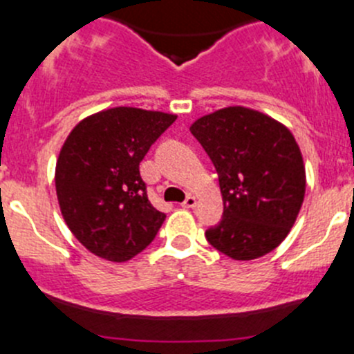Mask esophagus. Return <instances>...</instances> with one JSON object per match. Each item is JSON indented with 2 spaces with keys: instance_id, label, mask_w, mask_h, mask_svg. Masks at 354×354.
Here are the masks:
<instances>
[{
  "instance_id": "1",
  "label": "esophagus",
  "mask_w": 354,
  "mask_h": 354,
  "mask_svg": "<svg viewBox=\"0 0 354 354\" xmlns=\"http://www.w3.org/2000/svg\"><path fill=\"white\" fill-rule=\"evenodd\" d=\"M183 207H187V209H192V207H195V205H197V198L194 197V195H188L187 198H185L183 201Z\"/></svg>"
}]
</instances>
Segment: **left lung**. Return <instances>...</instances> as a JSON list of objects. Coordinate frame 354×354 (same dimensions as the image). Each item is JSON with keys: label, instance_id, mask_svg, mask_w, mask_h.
Here are the masks:
<instances>
[{"label": "left lung", "instance_id": "left-lung-1", "mask_svg": "<svg viewBox=\"0 0 354 354\" xmlns=\"http://www.w3.org/2000/svg\"><path fill=\"white\" fill-rule=\"evenodd\" d=\"M190 131L214 164L223 195V219L205 232L207 242L236 261L272 252L296 223L306 190L292 133L245 107L204 115Z\"/></svg>", "mask_w": 354, "mask_h": 354}]
</instances>
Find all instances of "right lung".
Listing matches in <instances>:
<instances>
[{"label":"right lung","mask_w":354,"mask_h":354,"mask_svg":"<svg viewBox=\"0 0 354 354\" xmlns=\"http://www.w3.org/2000/svg\"><path fill=\"white\" fill-rule=\"evenodd\" d=\"M174 121V114L115 107L82 119L65 140L55 169L58 204L95 256L122 263L156 239L166 214L150 204L140 162Z\"/></svg>","instance_id":"add662e5"}]
</instances>
